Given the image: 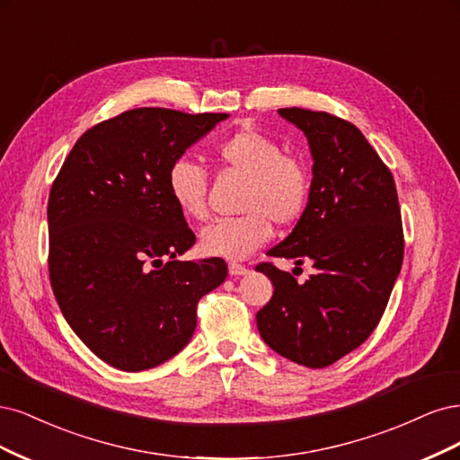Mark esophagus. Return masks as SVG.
<instances>
[{
    "label": "esophagus",
    "instance_id": "esophagus-1",
    "mask_svg": "<svg viewBox=\"0 0 460 460\" xmlns=\"http://www.w3.org/2000/svg\"><path fill=\"white\" fill-rule=\"evenodd\" d=\"M246 273H248V270L244 268L243 263H236V261H231V263H229V275L239 277V275H246Z\"/></svg>",
    "mask_w": 460,
    "mask_h": 460
}]
</instances>
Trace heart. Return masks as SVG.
Masks as SVG:
<instances>
[{
    "label": "heart",
    "instance_id": "b5f03b06",
    "mask_svg": "<svg viewBox=\"0 0 460 460\" xmlns=\"http://www.w3.org/2000/svg\"><path fill=\"white\" fill-rule=\"evenodd\" d=\"M221 170L246 175L239 217L217 219L200 233L204 254L244 260L263 246L277 226L298 221L311 195L307 162L283 146L268 133L254 128L236 129L212 151ZM166 189L175 208L187 219L202 221L208 216V173L190 160H175L166 175Z\"/></svg>",
    "mask_w": 460,
    "mask_h": 460
}]
</instances>
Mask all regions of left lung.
I'll list each match as a JSON object with an SVG mask.
<instances>
[{
    "instance_id": "obj_1",
    "label": "left lung",
    "mask_w": 460,
    "mask_h": 460,
    "mask_svg": "<svg viewBox=\"0 0 460 460\" xmlns=\"http://www.w3.org/2000/svg\"><path fill=\"white\" fill-rule=\"evenodd\" d=\"M314 156L307 208L270 250L317 270L304 285L271 261L258 265L273 296L258 314L260 336L283 358L329 367L373 334L403 263V226L395 181L363 133L331 112L280 109Z\"/></svg>"
}]
</instances>
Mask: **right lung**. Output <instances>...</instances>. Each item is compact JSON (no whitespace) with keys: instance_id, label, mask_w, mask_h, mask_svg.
I'll use <instances>...</instances> for the list:
<instances>
[{"instance_id":"1","label":"right lung","mask_w":460,"mask_h":460,"mask_svg":"<svg viewBox=\"0 0 460 460\" xmlns=\"http://www.w3.org/2000/svg\"><path fill=\"white\" fill-rule=\"evenodd\" d=\"M229 114L143 107L84 131L49 190V280L70 329L126 373L180 353L221 258L181 261L197 236L166 189L185 149Z\"/></svg>"}]
</instances>
